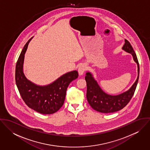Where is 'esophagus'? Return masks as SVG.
Segmentation results:
<instances>
[{
  "label": "esophagus",
  "mask_w": 150,
  "mask_h": 150,
  "mask_svg": "<svg viewBox=\"0 0 150 150\" xmlns=\"http://www.w3.org/2000/svg\"><path fill=\"white\" fill-rule=\"evenodd\" d=\"M86 66H85L84 64H82L81 65L79 68V70H78V71H79V74L80 76H81L83 74V73H84V71H86Z\"/></svg>",
  "instance_id": "34e87169"
}]
</instances>
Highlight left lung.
Here are the masks:
<instances>
[{
    "label": "left lung",
    "mask_w": 150,
    "mask_h": 150,
    "mask_svg": "<svg viewBox=\"0 0 150 150\" xmlns=\"http://www.w3.org/2000/svg\"><path fill=\"white\" fill-rule=\"evenodd\" d=\"M125 42L122 50L131 54L134 62L137 64V78L128 91L118 95H110L101 89L92 74L90 72H87L85 77L87 86L86 99L90 106L97 111L110 113L119 111L127 105L134 93L139 77V64L136 53L130 43L126 39Z\"/></svg>",
    "instance_id": "8db88e82"
}]
</instances>
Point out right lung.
<instances>
[{
    "label": "right lung",
    "mask_w": 150,
    "mask_h": 150,
    "mask_svg": "<svg viewBox=\"0 0 150 150\" xmlns=\"http://www.w3.org/2000/svg\"><path fill=\"white\" fill-rule=\"evenodd\" d=\"M30 40L25 45L17 62L16 85L23 100L28 107L43 114H53L63 106L67 88L73 80L78 77L79 74L76 70L68 72L51 84L45 86L36 85L28 80L23 72V64Z\"/></svg>",
    "instance_id": "1"
}]
</instances>
